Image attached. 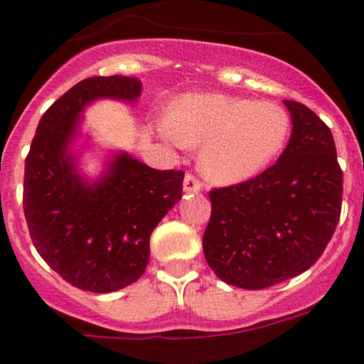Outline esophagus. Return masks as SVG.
<instances>
[{
  "mask_svg": "<svg viewBox=\"0 0 364 364\" xmlns=\"http://www.w3.org/2000/svg\"><path fill=\"white\" fill-rule=\"evenodd\" d=\"M184 191L186 193L202 191V184H200L198 180H196V176L191 175V173H186L184 176Z\"/></svg>",
  "mask_w": 364,
  "mask_h": 364,
  "instance_id": "esophagus-1",
  "label": "esophagus"
}]
</instances>
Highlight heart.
I'll return each instance as SVG.
<instances>
[{
    "mask_svg": "<svg viewBox=\"0 0 364 364\" xmlns=\"http://www.w3.org/2000/svg\"><path fill=\"white\" fill-rule=\"evenodd\" d=\"M289 132L291 117L283 106L225 93H186L160 124L173 144L202 146L200 171L220 186L240 184L269 168Z\"/></svg>",
    "mask_w": 364,
    "mask_h": 364,
    "instance_id": "1",
    "label": "heart"
}]
</instances>
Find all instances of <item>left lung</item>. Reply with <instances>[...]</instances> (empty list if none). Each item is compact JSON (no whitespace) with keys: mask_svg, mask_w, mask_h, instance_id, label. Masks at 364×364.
Listing matches in <instances>:
<instances>
[{"mask_svg":"<svg viewBox=\"0 0 364 364\" xmlns=\"http://www.w3.org/2000/svg\"><path fill=\"white\" fill-rule=\"evenodd\" d=\"M291 141L255 178L209 191L204 256L229 285L265 289L311 269L341 215L343 171L328 126L305 105L283 101Z\"/></svg>","mask_w":364,"mask_h":364,"instance_id":"left-lung-1","label":"left lung"}]
</instances>
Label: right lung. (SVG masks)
Segmentation results:
<instances>
[{"instance_id": "obj_1", "label": "right lung", "mask_w": 364, "mask_h": 364, "mask_svg": "<svg viewBox=\"0 0 364 364\" xmlns=\"http://www.w3.org/2000/svg\"><path fill=\"white\" fill-rule=\"evenodd\" d=\"M136 77H88L53 102L39 121L25 160L23 209L39 256L81 291L113 292L146 271L149 236L182 198L184 171H159L117 153L88 184L70 144L81 112L95 99L135 101Z\"/></svg>"}]
</instances>
